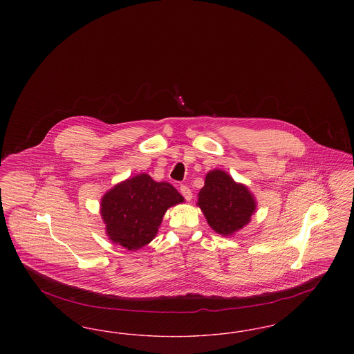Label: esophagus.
Masks as SVG:
<instances>
[{
  "mask_svg": "<svg viewBox=\"0 0 354 354\" xmlns=\"http://www.w3.org/2000/svg\"><path fill=\"white\" fill-rule=\"evenodd\" d=\"M179 191H180V194L185 196V201H191L192 199V192H191V189L187 187V185H182L179 187Z\"/></svg>",
  "mask_w": 354,
  "mask_h": 354,
  "instance_id": "esophagus-1",
  "label": "esophagus"
}]
</instances>
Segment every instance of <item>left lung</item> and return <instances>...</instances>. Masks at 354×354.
<instances>
[{
  "label": "left lung",
  "mask_w": 354,
  "mask_h": 354,
  "mask_svg": "<svg viewBox=\"0 0 354 354\" xmlns=\"http://www.w3.org/2000/svg\"><path fill=\"white\" fill-rule=\"evenodd\" d=\"M198 205L209 227L220 235H234L251 221L256 202L251 191L224 171L214 169L205 175Z\"/></svg>",
  "instance_id": "1"
}]
</instances>
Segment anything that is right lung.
I'll list each match as a JSON object with an SVG mask.
<instances>
[{"label":"right lung","instance_id":"obj_1","mask_svg":"<svg viewBox=\"0 0 354 354\" xmlns=\"http://www.w3.org/2000/svg\"><path fill=\"white\" fill-rule=\"evenodd\" d=\"M183 196L167 182H155L139 174L107 191L101 201V215L109 239L129 251L147 245L169 207Z\"/></svg>","mask_w":354,"mask_h":354}]
</instances>
